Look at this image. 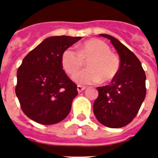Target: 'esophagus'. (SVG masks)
<instances>
[{"label":"esophagus","instance_id":"34e87169","mask_svg":"<svg viewBox=\"0 0 158 158\" xmlns=\"http://www.w3.org/2000/svg\"><path fill=\"white\" fill-rule=\"evenodd\" d=\"M85 86H82V85L77 86V90H78V92H82L83 90H85Z\"/></svg>","mask_w":158,"mask_h":158}]
</instances>
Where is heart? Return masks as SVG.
Returning <instances> with one entry per match:
<instances>
[{
	"label": "heart",
	"mask_w": 158,
	"mask_h": 158,
	"mask_svg": "<svg viewBox=\"0 0 158 158\" xmlns=\"http://www.w3.org/2000/svg\"><path fill=\"white\" fill-rule=\"evenodd\" d=\"M62 65L67 73L74 75L87 62L89 69L79 73L73 79L79 85H90L112 81L118 74L120 67L118 56L111 52L109 45L102 40L93 39L84 42L78 52L72 48L66 49L62 55Z\"/></svg>",
	"instance_id": "b5f03b06"
}]
</instances>
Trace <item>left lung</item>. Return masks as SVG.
<instances>
[{
	"instance_id": "8db88e82",
	"label": "left lung",
	"mask_w": 158,
	"mask_h": 158,
	"mask_svg": "<svg viewBox=\"0 0 158 158\" xmlns=\"http://www.w3.org/2000/svg\"><path fill=\"white\" fill-rule=\"evenodd\" d=\"M100 35L112 42L120 57V67L110 85L97 87L99 95L93 111L104 126L122 128L135 118L146 97V73L137 56L118 40L105 34Z\"/></svg>"
}]
</instances>
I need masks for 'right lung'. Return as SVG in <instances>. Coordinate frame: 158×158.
<instances>
[{
	"label": "right lung",
	"mask_w": 158,
	"mask_h": 158,
	"mask_svg": "<svg viewBox=\"0 0 158 158\" xmlns=\"http://www.w3.org/2000/svg\"><path fill=\"white\" fill-rule=\"evenodd\" d=\"M81 37L52 36L23 58L17 72L16 95L26 116L49 125L69 115L77 85L62 69V55Z\"/></svg>",
	"instance_id": "right-lung-1"
}]
</instances>
